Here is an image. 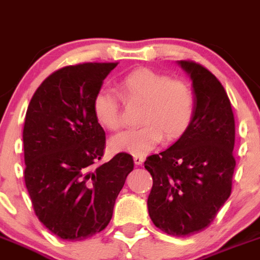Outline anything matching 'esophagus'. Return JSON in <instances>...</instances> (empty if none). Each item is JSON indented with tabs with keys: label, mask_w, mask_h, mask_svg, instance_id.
<instances>
[{
	"label": "esophagus",
	"mask_w": 260,
	"mask_h": 260,
	"mask_svg": "<svg viewBox=\"0 0 260 260\" xmlns=\"http://www.w3.org/2000/svg\"><path fill=\"white\" fill-rule=\"evenodd\" d=\"M133 161H135L136 166H141V164L145 161V157L136 155V156H133Z\"/></svg>",
	"instance_id": "esophagus-1"
}]
</instances>
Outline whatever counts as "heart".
Wrapping results in <instances>:
<instances>
[{"label":"heart","instance_id":"obj_1","mask_svg":"<svg viewBox=\"0 0 260 260\" xmlns=\"http://www.w3.org/2000/svg\"><path fill=\"white\" fill-rule=\"evenodd\" d=\"M119 89L127 101L142 104V125L114 136L110 141L114 151L144 156L159 145L164 133L168 140H173L192 122L196 97L186 81L171 79L151 69H137L120 79ZM92 110L99 124L106 129L115 131L122 125L120 101L113 89H99L92 101Z\"/></svg>","mask_w":260,"mask_h":260}]
</instances>
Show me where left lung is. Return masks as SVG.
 Segmentation results:
<instances>
[{
    "label": "left lung",
    "instance_id": "8db88e82",
    "mask_svg": "<svg viewBox=\"0 0 260 260\" xmlns=\"http://www.w3.org/2000/svg\"><path fill=\"white\" fill-rule=\"evenodd\" d=\"M178 65L192 81L195 115L171 147L147 157L145 168L152 177L150 218L166 234L183 237L207 229L230 198L236 160L234 113L223 86L198 62Z\"/></svg>",
    "mask_w": 260,
    "mask_h": 260
}]
</instances>
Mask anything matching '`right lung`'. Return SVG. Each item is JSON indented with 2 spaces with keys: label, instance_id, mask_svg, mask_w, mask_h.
I'll return each instance as SVG.
<instances>
[{
  "label": "right lung",
  "instance_id": "right-lung-1",
  "mask_svg": "<svg viewBox=\"0 0 260 260\" xmlns=\"http://www.w3.org/2000/svg\"><path fill=\"white\" fill-rule=\"evenodd\" d=\"M118 62L70 65L42 82L29 103L23 129L24 179L38 219L62 240L103 231L133 159L104 155L105 132L92 110L96 92Z\"/></svg>",
  "mask_w": 260,
  "mask_h": 260
}]
</instances>
